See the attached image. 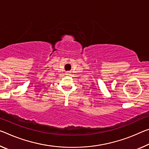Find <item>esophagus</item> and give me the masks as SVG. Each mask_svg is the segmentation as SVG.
<instances>
[{
	"label": "esophagus",
	"mask_w": 149,
	"mask_h": 149,
	"mask_svg": "<svg viewBox=\"0 0 149 149\" xmlns=\"http://www.w3.org/2000/svg\"><path fill=\"white\" fill-rule=\"evenodd\" d=\"M66 75H70V72H66V74H65Z\"/></svg>",
	"instance_id": "obj_1"
}]
</instances>
